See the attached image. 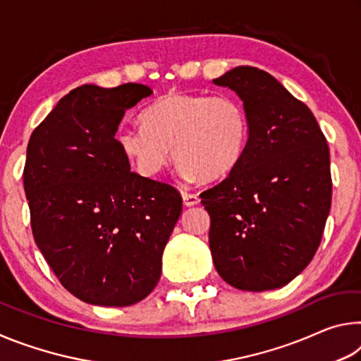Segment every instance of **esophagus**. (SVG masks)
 <instances>
[{
	"label": "esophagus",
	"instance_id": "esophagus-1",
	"mask_svg": "<svg viewBox=\"0 0 361 361\" xmlns=\"http://www.w3.org/2000/svg\"><path fill=\"white\" fill-rule=\"evenodd\" d=\"M183 202L186 207H192L199 204V195L191 194V192H183Z\"/></svg>",
	"mask_w": 361,
	"mask_h": 361
}]
</instances>
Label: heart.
Here are the masks:
<instances>
[{
  "label": "heart",
  "instance_id": "1",
  "mask_svg": "<svg viewBox=\"0 0 361 361\" xmlns=\"http://www.w3.org/2000/svg\"><path fill=\"white\" fill-rule=\"evenodd\" d=\"M143 127L122 126L116 142L140 173L154 178L170 161L185 178H219L239 162L248 116L235 97L170 92L145 109Z\"/></svg>",
  "mask_w": 361,
  "mask_h": 361
}]
</instances>
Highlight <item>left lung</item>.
<instances>
[{"instance_id": "8db88e82", "label": "left lung", "mask_w": 361, "mask_h": 361, "mask_svg": "<svg viewBox=\"0 0 361 361\" xmlns=\"http://www.w3.org/2000/svg\"><path fill=\"white\" fill-rule=\"evenodd\" d=\"M213 84L243 102L239 162L200 194L219 276L237 290L282 288L312 261L331 207L329 149L317 119L276 78L235 66Z\"/></svg>"}]
</instances>
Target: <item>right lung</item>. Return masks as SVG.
<instances>
[{
	"mask_svg": "<svg viewBox=\"0 0 361 361\" xmlns=\"http://www.w3.org/2000/svg\"><path fill=\"white\" fill-rule=\"evenodd\" d=\"M151 95L135 82L79 85L27 146L23 188L35 242L60 283L87 304L124 307L148 296L181 215L180 192L130 172L116 142L127 109Z\"/></svg>",
	"mask_w": 361,
	"mask_h": 361,
	"instance_id": "right-lung-1",
	"label": "right lung"
}]
</instances>
